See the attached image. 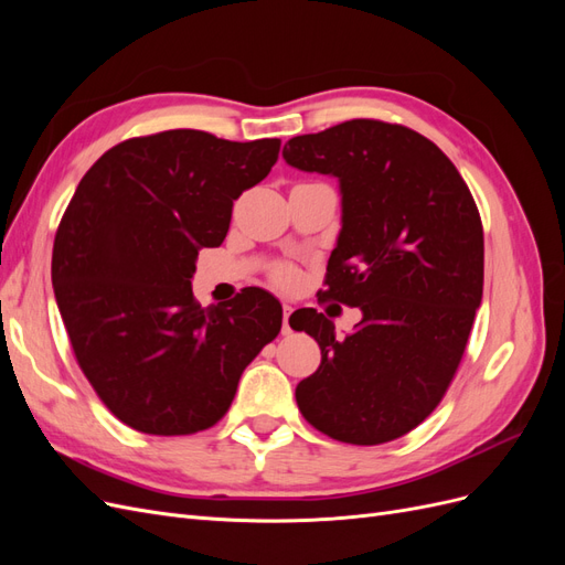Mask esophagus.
I'll return each instance as SVG.
<instances>
[{
    "label": "esophagus",
    "mask_w": 565,
    "mask_h": 565,
    "mask_svg": "<svg viewBox=\"0 0 565 565\" xmlns=\"http://www.w3.org/2000/svg\"><path fill=\"white\" fill-rule=\"evenodd\" d=\"M289 316H292V306L285 303V306H282V334L292 332V330H289Z\"/></svg>",
    "instance_id": "esophagus-1"
}]
</instances>
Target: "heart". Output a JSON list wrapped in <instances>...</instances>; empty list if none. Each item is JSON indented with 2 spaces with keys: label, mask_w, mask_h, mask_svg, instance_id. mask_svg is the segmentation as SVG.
Segmentation results:
<instances>
[{
  "label": "heart",
  "mask_w": 565,
  "mask_h": 565,
  "mask_svg": "<svg viewBox=\"0 0 565 565\" xmlns=\"http://www.w3.org/2000/svg\"><path fill=\"white\" fill-rule=\"evenodd\" d=\"M276 278H278L280 285H289V282L295 280V270L289 268V266H285V268H280V270L276 273Z\"/></svg>",
  "instance_id": "heart-1"
}]
</instances>
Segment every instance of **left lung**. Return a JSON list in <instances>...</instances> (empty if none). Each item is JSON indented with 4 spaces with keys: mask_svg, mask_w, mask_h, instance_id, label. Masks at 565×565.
<instances>
[{
    "mask_svg": "<svg viewBox=\"0 0 565 565\" xmlns=\"http://www.w3.org/2000/svg\"><path fill=\"white\" fill-rule=\"evenodd\" d=\"M282 158L339 179L341 233L318 301L363 311L344 339L316 309L295 313L322 355L297 405L324 436L382 446L429 417L455 380L483 297L481 214L446 152L403 125L349 119L295 136Z\"/></svg>",
    "mask_w": 565,
    "mask_h": 565,
    "instance_id": "8db88e82",
    "label": "left lung"
}]
</instances>
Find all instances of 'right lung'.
<instances>
[{"mask_svg":"<svg viewBox=\"0 0 565 565\" xmlns=\"http://www.w3.org/2000/svg\"><path fill=\"white\" fill-rule=\"evenodd\" d=\"M278 152L280 139L169 129L113 146L82 177L56 231L51 282L79 370L131 429H210L278 337L282 309L264 289L214 309L191 289L198 249L224 243L233 200L268 177Z\"/></svg>","mask_w":565,"mask_h":565,"instance_id":"obj_1","label":"right lung"}]
</instances>
